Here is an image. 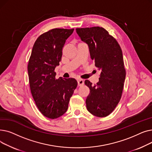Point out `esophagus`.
Returning a JSON list of instances; mask_svg holds the SVG:
<instances>
[{"instance_id":"esophagus-1","label":"esophagus","mask_w":152,"mask_h":152,"mask_svg":"<svg viewBox=\"0 0 152 152\" xmlns=\"http://www.w3.org/2000/svg\"><path fill=\"white\" fill-rule=\"evenodd\" d=\"M84 84V80L82 79H79L77 80V85L78 86H81Z\"/></svg>"}]
</instances>
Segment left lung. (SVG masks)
<instances>
[{
  "label": "left lung",
  "instance_id": "8db88e82",
  "mask_svg": "<svg viewBox=\"0 0 152 152\" xmlns=\"http://www.w3.org/2000/svg\"><path fill=\"white\" fill-rule=\"evenodd\" d=\"M76 33L89 46L91 58L101 71L99 81L94 86L84 84L90 89L86 100L87 110L97 117H106L120 100L126 77L123 53L116 40L103 28H76Z\"/></svg>",
  "mask_w": 152,
  "mask_h": 152
}]
</instances>
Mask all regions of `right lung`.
Returning <instances> with one entry per match:
<instances>
[{
  "instance_id": "1",
  "label": "right lung",
  "mask_w": 152,
  "mask_h": 152,
  "mask_svg": "<svg viewBox=\"0 0 152 152\" xmlns=\"http://www.w3.org/2000/svg\"><path fill=\"white\" fill-rule=\"evenodd\" d=\"M74 29L55 28L39 36L33 47L28 71L31 94L44 116L56 119L68 110L77 83L74 78H55L66 40Z\"/></svg>"
}]
</instances>
